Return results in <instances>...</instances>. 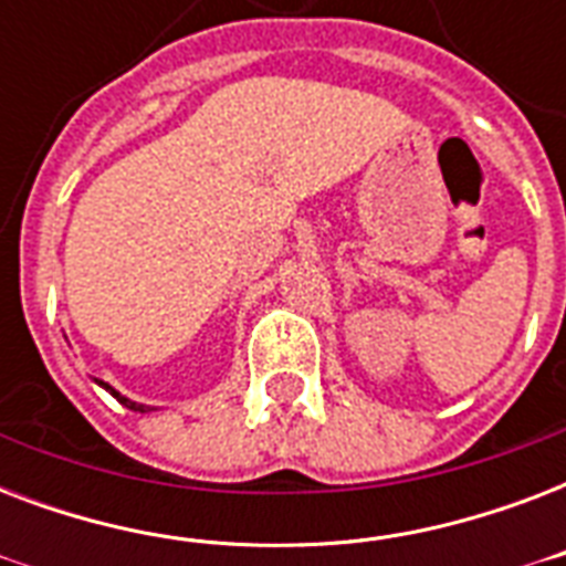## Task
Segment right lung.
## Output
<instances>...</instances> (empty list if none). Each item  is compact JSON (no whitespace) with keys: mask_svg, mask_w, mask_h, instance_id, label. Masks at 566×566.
<instances>
[{"mask_svg":"<svg viewBox=\"0 0 566 566\" xmlns=\"http://www.w3.org/2000/svg\"><path fill=\"white\" fill-rule=\"evenodd\" d=\"M99 385L105 387V390H108V394L117 396V402H123V405H126V408H132V411H146L144 405H137V402H132V399H126V396H119L117 390H114V387H111V385H105V381H99Z\"/></svg>","mask_w":566,"mask_h":566,"instance_id":"right-lung-1","label":"right lung"}]
</instances>
